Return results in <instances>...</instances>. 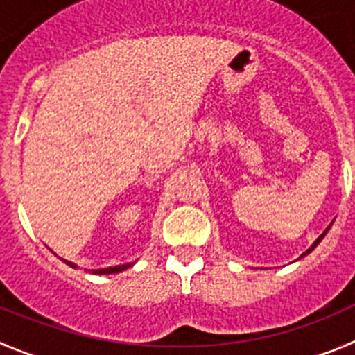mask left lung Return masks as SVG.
I'll return each instance as SVG.
<instances>
[{"instance_id":"8db88e82","label":"left lung","mask_w":355,"mask_h":355,"mask_svg":"<svg viewBox=\"0 0 355 355\" xmlns=\"http://www.w3.org/2000/svg\"><path fill=\"white\" fill-rule=\"evenodd\" d=\"M329 227H331V226H327V230H326V231H324V233H322V234H320V236H319V238H317V240H315V241H313V245H312V247H310V248H308L306 252H303V254H301V257H304V256H306V254H310V252H312L313 248H315V247H317V245H319V243H320V241H322V238H324V236H326V233H327V231H329Z\"/></svg>"}]
</instances>
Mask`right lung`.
Masks as SVG:
<instances>
[{
  "mask_svg": "<svg viewBox=\"0 0 355 355\" xmlns=\"http://www.w3.org/2000/svg\"><path fill=\"white\" fill-rule=\"evenodd\" d=\"M62 261H64V263L68 264V266L77 268V266H75V264H73V263H69V261H66V259H62ZM132 264H135V263L119 264V266H110V268H101V270H89V273H94V275H112V273H121V271H124V270H128V268H131Z\"/></svg>",
  "mask_w": 355,
  "mask_h": 355,
  "instance_id": "right-lung-1",
  "label": "right lung"
}]
</instances>
